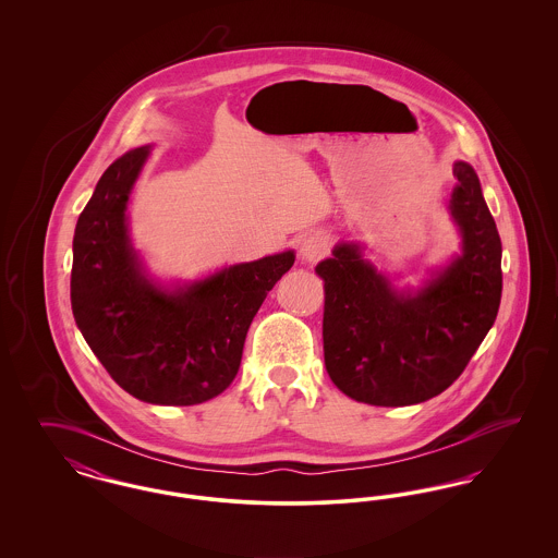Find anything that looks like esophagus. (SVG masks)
Returning <instances> with one entry per match:
<instances>
[{
	"instance_id": "esophagus-1",
	"label": "esophagus",
	"mask_w": 558,
	"mask_h": 558,
	"mask_svg": "<svg viewBox=\"0 0 558 558\" xmlns=\"http://www.w3.org/2000/svg\"><path fill=\"white\" fill-rule=\"evenodd\" d=\"M328 246H330L328 234L318 230V232H310L307 236H303L299 253L305 262H318L328 253Z\"/></svg>"
}]
</instances>
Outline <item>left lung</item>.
<instances>
[{"mask_svg": "<svg viewBox=\"0 0 558 558\" xmlns=\"http://www.w3.org/2000/svg\"><path fill=\"white\" fill-rule=\"evenodd\" d=\"M450 213L462 253L416 292H398L341 242L319 262L324 364L332 383L371 405H410L439 396L462 374L498 316L502 242L475 169L453 162Z\"/></svg>", "mask_w": 558, "mask_h": 558, "instance_id": "8db88e82", "label": "left lung"}]
</instances>
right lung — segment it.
Instances as JSON below:
<instances>
[{
    "mask_svg": "<svg viewBox=\"0 0 558 558\" xmlns=\"http://www.w3.org/2000/svg\"><path fill=\"white\" fill-rule=\"evenodd\" d=\"M148 153L142 146L114 160L81 213L71 305L83 339L121 389L148 403L194 405L234 380L248 326L294 253L223 267L178 291L153 284L125 215Z\"/></svg>",
    "mask_w": 558,
    "mask_h": 558,
    "instance_id": "add662e5",
    "label": "right lung"
}]
</instances>
